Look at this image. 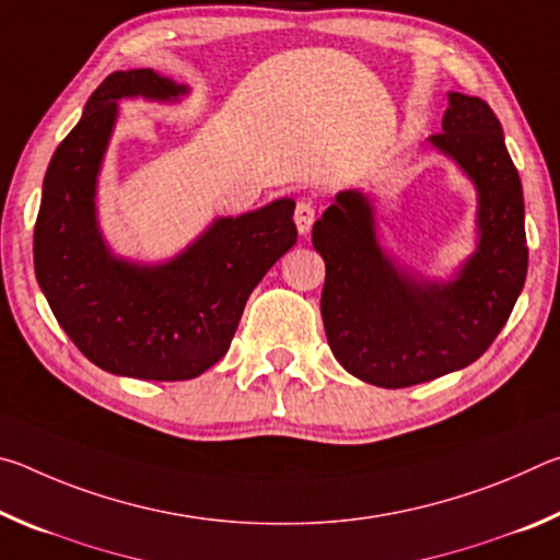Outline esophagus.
Instances as JSON below:
<instances>
[{"label":"esophagus","mask_w":560,"mask_h":560,"mask_svg":"<svg viewBox=\"0 0 560 560\" xmlns=\"http://www.w3.org/2000/svg\"><path fill=\"white\" fill-rule=\"evenodd\" d=\"M314 220H316L314 205H311V200H301L296 205V212H293V222H296L299 234H308L311 226H314Z\"/></svg>","instance_id":"esophagus-1"}]
</instances>
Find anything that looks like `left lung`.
<instances>
[{
  "label": "left lung",
  "mask_w": 560,
  "mask_h": 560,
  "mask_svg": "<svg viewBox=\"0 0 560 560\" xmlns=\"http://www.w3.org/2000/svg\"><path fill=\"white\" fill-rule=\"evenodd\" d=\"M442 132L430 145L477 189V249L450 281L424 279L377 240L375 207L343 189L314 224L326 261L320 316L328 346L350 375L410 387L462 371L494 343L526 281L524 192L504 130L485 101L447 93Z\"/></svg>",
  "instance_id": "left-lung-1"
}]
</instances>
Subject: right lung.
Returning a JSON list of instances; mask_svg holds the SVG:
<instances>
[{
	"label": "right lung",
	"mask_w": 560,
	"mask_h": 560,
	"mask_svg": "<svg viewBox=\"0 0 560 560\" xmlns=\"http://www.w3.org/2000/svg\"><path fill=\"white\" fill-rule=\"evenodd\" d=\"M189 89L153 69L110 73L46 170L34 271L59 326L93 365L138 381H189L224 358L254 287L296 244L289 197L217 217L177 257L113 254L98 224V175L120 98L177 103Z\"/></svg>",
	"instance_id": "1"
}]
</instances>
